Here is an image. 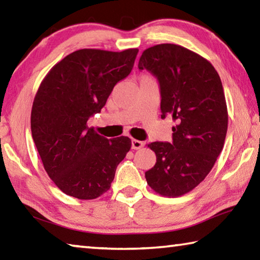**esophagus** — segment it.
<instances>
[{"label": "esophagus", "instance_id": "esophagus-1", "mask_svg": "<svg viewBox=\"0 0 260 260\" xmlns=\"http://www.w3.org/2000/svg\"><path fill=\"white\" fill-rule=\"evenodd\" d=\"M143 147H144V142H142V141L132 140V149H135V150H138V149H141Z\"/></svg>", "mask_w": 260, "mask_h": 260}]
</instances>
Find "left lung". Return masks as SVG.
I'll list each match as a JSON object with an SVG mask.
<instances>
[{
  "mask_svg": "<svg viewBox=\"0 0 260 260\" xmlns=\"http://www.w3.org/2000/svg\"><path fill=\"white\" fill-rule=\"evenodd\" d=\"M139 69L160 87L161 118L172 116L173 142H152L157 161L146 172L149 186L166 197L191 191L212 170L225 143L228 112L221 80L204 57L161 43L142 52Z\"/></svg>",
  "mask_w": 260,
  "mask_h": 260,
  "instance_id": "left-lung-1",
  "label": "left lung"
}]
</instances>
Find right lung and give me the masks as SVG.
<instances>
[{
  "label": "right lung",
  "mask_w": 260,
  "mask_h": 260,
  "mask_svg": "<svg viewBox=\"0 0 260 260\" xmlns=\"http://www.w3.org/2000/svg\"><path fill=\"white\" fill-rule=\"evenodd\" d=\"M139 49H80L48 72L34 98L30 129L46 172L79 200L107 192L132 147L127 136L108 140L87 121L101 112L117 82L133 69Z\"/></svg>",
  "instance_id": "right-lung-1"
}]
</instances>
